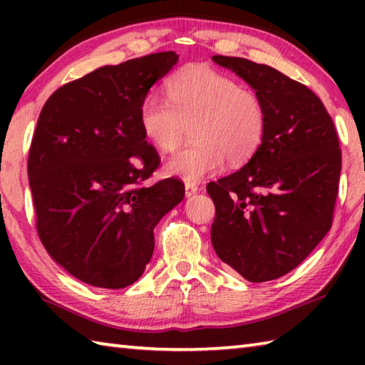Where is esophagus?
Listing matches in <instances>:
<instances>
[{
  "label": "esophagus",
  "instance_id": "esophagus-1",
  "mask_svg": "<svg viewBox=\"0 0 365 365\" xmlns=\"http://www.w3.org/2000/svg\"><path fill=\"white\" fill-rule=\"evenodd\" d=\"M197 191V185L193 183V182H187L185 183V195H187L188 197L193 196Z\"/></svg>",
  "mask_w": 365,
  "mask_h": 365
}]
</instances>
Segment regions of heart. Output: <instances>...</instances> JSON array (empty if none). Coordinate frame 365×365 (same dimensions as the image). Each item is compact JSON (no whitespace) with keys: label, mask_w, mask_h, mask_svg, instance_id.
Wrapping results in <instances>:
<instances>
[{"label":"heart","mask_w":365,"mask_h":365,"mask_svg":"<svg viewBox=\"0 0 365 365\" xmlns=\"http://www.w3.org/2000/svg\"><path fill=\"white\" fill-rule=\"evenodd\" d=\"M168 100L148 95L140 103L138 123L145 138L163 153L195 141L168 164L169 175L196 182L217 172L227 160L240 168L256 156L267 133L269 113L256 91L209 66L177 71L165 82Z\"/></svg>","instance_id":"heart-1"}]
</instances>
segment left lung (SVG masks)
Wrapping results in <instances>:
<instances>
[{"label":"left lung","instance_id":"obj_1","mask_svg":"<svg viewBox=\"0 0 365 365\" xmlns=\"http://www.w3.org/2000/svg\"><path fill=\"white\" fill-rule=\"evenodd\" d=\"M262 98L267 133L256 156L207 183L215 206L211 242L220 261L250 282L283 277L304 261L333 224L341 148L320 98L274 67L212 56Z\"/></svg>","mask_w":365,"mask_h":365}]
</instances>
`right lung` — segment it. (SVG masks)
<instances>
[{
  "instance_id": "add662e5",
  "label": "right lung",
  "mask_w": 365,
  "mask_h": 365,
  "mask_svg": "<svg viewBox=\"0 0 365 365\" xmlns=\"http://www.w3.org/2000/svg\"><path fill=\"white\" fill-rule=\"evenodd\" d=\"M174 51L103 66L54 91L29 151L36 233L54 261L100 288L137 282L154 251V227L185 196L180 178L151 187L156 148L138 123L151 86L177 63Z\"/></svg>"
}]
</instances>
